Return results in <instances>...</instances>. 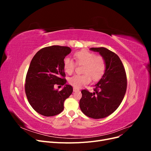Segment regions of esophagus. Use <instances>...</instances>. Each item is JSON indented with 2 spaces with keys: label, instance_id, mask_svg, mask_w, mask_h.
<instances>
[{
  "label": "esophagus",
  "instance_id": "34e87169",
  "mask_svg": "<svg viewBox=\"0 0 151 151\" xmlns=\"http://www.w3.org/2000/svg\"><path fill=\"white\" fill-rule=\"evenodd\" d=\"M73 91H74V92H76V91H79V89L77 88H73Z\"/></svg>",
  "mask_w": 151,
  "mask_h": 151
}]
</instances>
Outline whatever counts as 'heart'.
<instances>
[{
  "label": "heart",
  "instance_id": "heart-1",
  "mask_svg": "<svg viewBox=\"0 0 151 151\" xmlns=\"http://www.w3.org/2000/svg\"><path fill=\"white\" fill-rule=\"evenodd\" d=\"M77 65H83L82 72L83 74H76L68 79V83L76 88H81L89 84L91 77L94 81L102 78L106 70V62L101 55H96L94 52L87 50H82L74 54ZM76 65L69 57H65L63 61V70L68 74L74 71Z\"/></svg>",
  "mask_w": 151,
  "mask_h": 151
}]
</instances>
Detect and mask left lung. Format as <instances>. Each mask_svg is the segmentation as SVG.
Masks as SVG:
<instances>
[{"label":"left lung","instance_id":"left-lung-1","mask_svg":"<svg viewBox=\"0 0 151 151\" xmlns=\"http://www.w3.org/2000/svg\"><path fill=\"white\" fill-rule=\"evenodd\" d=\"M99 52L106 62L105 74L94 86V93L83 89L79 101L81 111L94 119L110 115L120 106L125 96L127 81L125 68L116 53L104 47L91 48Z\"/></svg>","mask_w":151,"mask_h":151}]
</instances>
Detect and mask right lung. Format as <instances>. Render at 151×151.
I'll return each mask as SVG.
<instances>
[{"mask_svg": "<svg viewBox=\"0 0 151 151\" xmlns=\"http://www.w3.org/2000/svg\"><path fill=\"white\" fill-rule=\"evenodd\" d=\"M70 52L69 47L54 45L41 49L31 60L25 93L32 108L40 115L52 116L60 113L65 100L73 92L72 87L65 84L63 68V61ZM55 84L65 86L58 91L54 88Z\"/></svg>", "mask_w": 151, "mask_h": 151, "instance_id": "obj_1", "label": "right lung"}]
</instances>
